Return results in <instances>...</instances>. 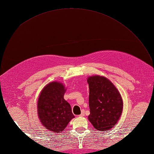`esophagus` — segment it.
<instances>
[{"label":"esophagus","mask_w":154,"mask_h":154,"mask_svg":"<svg viewBox=\"0 0 154 154\" xmlns=\"http://www.w3.org/2000/svg\"><path fill=\"white\" fill-rule=\"evenodd\" d=\"M85 116V110H82L81 111V114H80V115L79 116V117H83V116Z\"/></svg>","instance_id":"obj_1"}]
</instances>
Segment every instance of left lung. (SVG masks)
I'll return each mask as SVG.
<instances>
[{
    "label": "left lung",
    "mask_w": 154,
    "mask_h": 154,
    "mask_svg": "<svg viewBox=\"0 0 154 154\" xmlns=\"http://www.w3.org/2000/svg\"><path fill=\"white\" fill-rule=\"evenodd\" d=\"M90 114L88 116L94 128L106 131L112 128L122 112V100L116 88L106 78H88Z\"/></svg>",
    "instance_id": "8db88e82"
}]
</instances>
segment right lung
<instances>
[{"mask_svg": "<svg viewBox=\"0 0 154 154\" xmlns=\"http://www.w3.org/2000/svg\"><path fill=\"white\" fill-rule=\"evenodd\" d=\"M64 86L59 82L49 83L42 91L38 102L39 119L52 132H61L75 117L70 104L64 99Z\"/></svg>", "mask_w": 154, "mask_h": 154, "instance_id": "right-lung-1", "label": "right lung"}]
</instances>
